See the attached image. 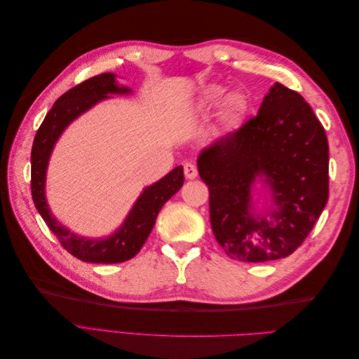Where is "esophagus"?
Instances as JSON below:
<instances>
[{
    "instance_id": "1",
    "label": "esophagus",
    "mask_w": 359,
    "mask_h": 359,
    "mask_svg": "<svg viewBox=\"0 0 359 359\" xmlns=\"http://www.w3.org/2000/svg\"><path fill=\"white\" fill-rule=\"evenodd\" d=\"M184 175H186L187 180H194L198 177V168L193 163H186L184 165Z\"/></svg>"
}]
</instances>
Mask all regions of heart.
I'll list each match as a JSON object with an SVG mask.
<instances>
[{"label":"heart","instance_id":"obj_1","mask_svg":"<svg viewBox=\"0 0 359 359\" xmlns=\"http://www.w3.org/2000/svg\"><path fill=\"white\" fill-rule=\"evenodd\" d=\"M226 93V88L219 83H208L201 88L198 94V104L202 107H211L219 103ZM248 111V99L241 91H233L224 99L222 119L226 127L235 128L240 126Z\"/></svg>","mask_w":359,"mask_h":359}]
</instances>
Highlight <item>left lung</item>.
Returning <instances> with one entry per match:
<instances>
[{
  "instance_id": "left-lung-1",
  "label": "left lung",
  "mask_w": 359,
  "mask_h": 359,
  "mask_svg": "<svg viewBox=\"0 0 359 359\" xmlns=\"http://www.w3.org/2000/svg\"><path fill=\"white\" fill-rule=\"evenodd\" d=\"M198 169L215 240L241 262L292 255L328 202L327 135L302 95L278 82L257 116L201 151ZM256 182L270 194L268 209L255 208Z\"/></svg>"
}]
</instances>
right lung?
<instances>
[{
  "mask_svg": "<svg viewBox=\"0 0 359 359\" xmlns=\"http://www.w3.org/2000/svg\"><path fill=\"white\" fill-rule=\"evenodd\" d=\"M114 94H132V88L116 82L114 73L94 76L64 93L43 119L31 151V194L37 211L70 255L91 264H119L136 256L153 231L161 206L184 184L182 166H177L168 175L145 187L123 224L109 236L86 238L78 235L52 215L46 201V172L53 147L76 118Z\"/></svg>",
  "mask_w": 359,
  "mask_h": 359,
  "instance_id": "obj_1",
  "label": "right lung"
}]
</instances>
